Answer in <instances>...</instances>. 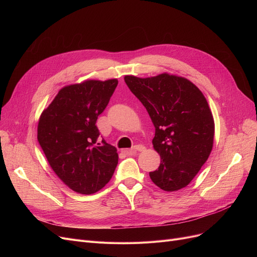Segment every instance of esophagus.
I'll return each instance as SVG.
<instances>
[{
	"mask_svg": "<svg viewBox=\"0 0 257 257\" xmlns=\"http://www.w3.org/2000/svg\"><path fill=\"white\" fill-rule=\"evenodd\" d=\"M146 150V147L145 146H142V145H137L134 146L132 149H129V150H126L125 152L129 155H132V154H136L137 152H144Z\"/></svg>",
	"mask_w": 257,
	"mask_h": 257,
	"instance_id": "1",
	"label": "esophagus"
}]
</instances>
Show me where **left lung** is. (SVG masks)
I'll use <instances>...</instances> for the list:
<instances>
[{"instance_id": "1", "label": "left lung", "mask_w": 257, "mask_h": 257, "mask_svg": "<svg viewBox=\"0 0 257 257\" xmlns=\"http://www.w3.org/2000/svg\"><path fill=\"white\" fill-rule=\"evenodd\" d=\"M155 127L152 141L160 165L150 178L161 190H181L201 170L213 146L214 120L206 98L190 80L168 73L125 76Z\"/></svg>"}]
</instances>
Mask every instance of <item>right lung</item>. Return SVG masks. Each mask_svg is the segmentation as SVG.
<instances>
[{
  "mask_svg": "<svg viewBox=\"0 0 257 257\" xmlns=\"http://www.w3.org/2000/svg\"><path fill=\"white\" fill-rule=\"evenodd\" d=\"M117 79L85 80L62 87L39 116L37 140L52 170L76 193L100 191L117 165L116 149L102 141L96 126Z\"/></svg>",
  "mask_w": 257,
  "mask_h": 257,
  "instance_id": "1",
  "label": "right lung"
}]
</instances>
